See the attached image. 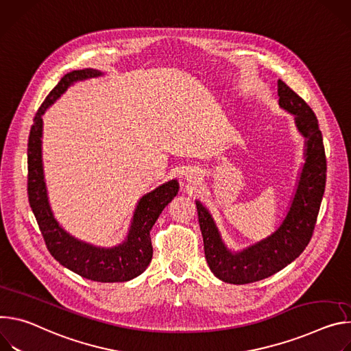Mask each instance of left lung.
I'll return each instance as SVG.
<instances>
[{
	"instance_id": "obj_1",
	"label": "left lung",
	"mask_w": 351,
	"mask_h": 351,
	"mask_svg": "<svg viewBox=\"0 0 351 351\" xmlns=\"http://www.w3.org/2000/svg\"><path fill=\"white\" fill-rule=\"evenodd\" d=\"M278 95L279 106L294 115L297 130L306 139L305 163L282 224L266 239L243 251L232 252L223 243L209 210L195 201L206 262L213 275L226 283H254L286 267L308 245L319 213L326 184V156L317 115L280 80L278 81Z\"/></svg>"
}]
</instances>
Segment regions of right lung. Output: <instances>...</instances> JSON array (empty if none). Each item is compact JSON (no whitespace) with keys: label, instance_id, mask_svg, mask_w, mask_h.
Instances as JSON below:
<instances>
[{"label":"right lung","instance_id":"add662e5","mask_svg":"<svg viewBox=\"0 0 351 351\" xmlns=\"http://www.w3.org/2000/svg\"><path fill=\"white\" fill-rule=\"evenodd\" d=\"M92 68L72 71L61 77L37 110L27 142V195L33 215L50 254L62 266L85 279L101 283L128 282L141 274L152 261L150 230L162 210L178 193L177 180H170L143 195L134 212L125 240L111 248L96 247L72 237L56 220L49 204L42 160L45 111L75 82L100 76Z\"/></svg>","mask_w":351,"mask_h":351}]
</instances>
